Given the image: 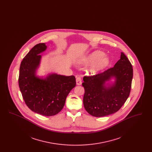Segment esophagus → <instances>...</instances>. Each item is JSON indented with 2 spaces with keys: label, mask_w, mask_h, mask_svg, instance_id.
<instances>
[{
  "label": "esophagus",
  "mask_w": 152,
  "mask_h": 152,
  "mask_svg": "<svg viewBox=\"0 0 152 152\" xmlns=\"http://www.w3.org/2000/svg\"><path fill=\"white\" fill-rule=\"evenodd\" d=\"M82 84V81H81V79L80 77H77L76 78V84L77 86H80Z\"/></svg>",
  "instance_id": "34e87169"
}]
</instances>
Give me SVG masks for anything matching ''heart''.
<instances>
[{"instance_id": "1", "label": "heart", "mask_w": 152, "mask_h": 152, "mask_svg": "<svg viewBox=\"0 0 152 152\" xmlns=\"http://www.w3.org/2000/svg\"><path fill=\"white\" fill-rule=\"evenodd\" d=\"M83 63L88 64L92 63L87 71L90 73H95L107 67L109 64V60L104 53L100 51H96L89 55L83 60Z\"/></svg>"}]
</instances>
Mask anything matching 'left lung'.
<instances>
[{"label":"left lung","instance_id":"left-lung-1","mask_svg":"<svg viewBox=\"0 0 152 152\" xmlns=\"http://www.w3.org/2000/svg\"><path fill=\"white\" fill-rule=\"evenodd\" d=\"M133 67L123 52L113 68L91 77H84L83 104L87 112L97 117L117 112L130 94Z\"/></svg>","mask_w":152,"mask_h":152}]
</instances>
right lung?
<instances>
[{
	"label": "right lung",
	"mask_w": 152,
	"mask_h": 152,
	"mask_svg": "<svg viewBox=\"0 0 152 152\" xmlns=\"http://www.w3.org/2000/svg\"><path fill=\"white\" fill-rule=\"evenodd\" d=\"M45 43L36 44L23 59L20 66L19 86L23 99L32 111L45 116L57 115L65 100L76 86L74 76H65L54 72L37 75L42 56L47 50Z\"/></svg>",
	"instance_id": "obj_1"
}]
</instances>
